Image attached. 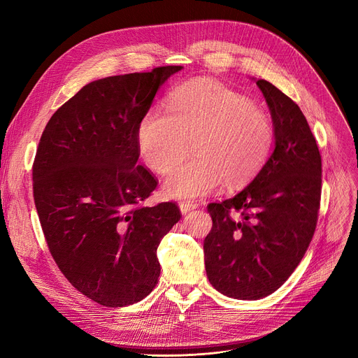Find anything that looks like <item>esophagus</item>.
Returning <instances> with one entry per match:
<instances>
[{
  "label": "esophagus",
  "mask_w": 358,
  "mask_h": 358,
  "mask_svg": "<svg viewBox=\"0 0 358 358\" xmlns=\"http://www.w3.org/2000/svg\"><path fill=\"white\" fill-rule=\"evenodd\" d=\"M178 208H180V212L182 215H187L189 212L197 209V204L196 203H190V201H182V203H180Z\"/></svg>",
  "instance_id": "esophagus-1"
}]
</instances>
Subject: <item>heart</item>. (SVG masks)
<instances>
[{"label": "heart", "instance_id": "obj_1", "mask_svg": "<svg viewBox=\"0 0 358 358\" xmlns=\"http://www.w3.org/2000/svg\"><path fill=\"white\" fill-rule=\"evenodd\" d=\"M192 148L194 157L168 173L162 190L169 199L190 200L216 192L227 180L238 185L266 164L273 129L264 113L220 83L197 78L177 87L166 111L149 110L138 129L143 161L165 173Z\"/></svg>", "mask_w": 358, "mask_h": 358}]
</instances>
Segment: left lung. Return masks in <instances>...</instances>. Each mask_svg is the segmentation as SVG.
Listing matches in <instances>:
<instances>
[{
  "label": "left lung",
  "instance_id": "left-lung-1",
  "mask_svg": "<svg viewBox=\"0 0 358 358\" xmlns=\"http://www.w3.org/2000/svg\"><path fill=\"white\" fill-rule=\"evenodd\" d=\"M273 120L274 149L234 197L210 203L213 227L204 264L222 294L257 300L275 292L302 261L321 200V154L302 110L266 80H257Z\"/></svg>",
  "mask_w": 358,
  "mask_h": 358
}]
</instances>
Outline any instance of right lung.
Returning <instances> with one entry per match:
<instances>
[{
    "label": "right lung",
    "mask_w": 358,
    "mask_h": 358,
    "mask_svg": "<svg viewBox=\"0 0 358 358\" xmlns=\"http://www.w3.org/2000/svg\"><path fill=\"white\" fill-rule=\"evenodd\" d=\"M182 66L84 85L48 122L33 164V194L49 251L69 283L122 308L158 283L157 250L181 215L141 204L157 180L138 164V129L164 83Z\"/></svg>",
    "instance_id": "obj_1"
}]
</instances>
